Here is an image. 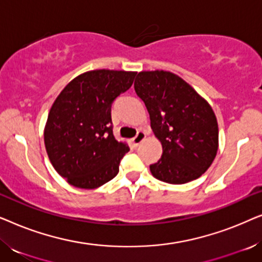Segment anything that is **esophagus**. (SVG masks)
<instances>
[{
    "instance_id": "obj_1",
    "label": "esophagus",
    "mask_w": 262,
    "mask_h": 262,
    "mask_svg": "<svg viewBox=\"0 0 262 262\" xmlns=\"http://www.w3.org/2000/svg\"><path fill=\"white\" fill-rule=\"evenodd\" d=\"M145 137H146V136H145V132L144 131H138L137 135H136L135 137L131 139L132 144H134V146H138L143 141H144Z\"/></svg>"
}]
</instances>
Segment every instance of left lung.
Masks as SVG:
<instances>
[{
    "label": "left lung",
    "instance_id": "1",
    "mask_svg": "<svg viewBox=\"0 0 262 262\" xmlns=\"http://www.w3.org/2000/svg\"><path fill=\"white\" fill-rule=\"evenodd\" d=\"M135 91L162 144V156L150 166L152 177L173 185L202 177L218 150L217 118L210 103L170 71H141Z\"/></svg>",
    "mask_w": 262,
    "mask_h": 262
}]
</instances>
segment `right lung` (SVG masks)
<instances>
[{
  "mask_svg": "<svg viewBox=\"0 0 262 262\" xmlns=\"http://www.w3.org/2000/svg\"><path fill=\"white\" fill-rule=\"evenodd\" d=\"M135 71L99 69L68 83L49 112L46 152L57 173L77 188H98L116 177L130 148L113 136L111 107L134 83Z\"/></svg>",
  "mask_w": 262,
  "mask_h": 262,
  "instance_id": "add662e5",
  "label": "right lung"
}]
</instances>
